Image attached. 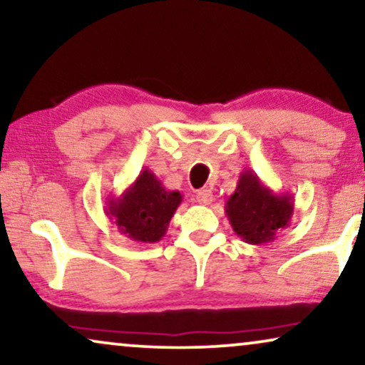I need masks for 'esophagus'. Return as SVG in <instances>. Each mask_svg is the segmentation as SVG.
<instances>
[{
    "mask_svg": "<svg viewBox=\"0 0 365 365\" xmlns=\"http://www.w3.org/2000/svg\"><path fill=\"white\" fill-rule=\"evenodd\" d=\"M196 201L199 204H204V206H206V204H211V201H212L211 189H199V191L196 192Z\"/></svg>",
    "mask_w": 365,
    "mask_h": 365,
    "instance_id": "34e87169",
    "label": "esophagus"
}]
</instances>
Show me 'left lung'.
Segmentation results:
<instances>
[{
    "label": "left lung",
    "instance_id": "obj_1",
    "mask_svg": "<svg viewBox=\"0 0 365 365\" xmlns=\"http://www.w3.org/2000/svg\"><path fill=\"white\" fill-rule=\"evenodd\" d=\"M294 212L289 192H274L251 169L239 176L237 187L226 201V214L234 232L244 242L266 244L286 229Z\"/></svg>",
    "mask_w": 365,
    "mask_h": 365
}]
</instances>
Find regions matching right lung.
Returning <instances> with one entry per match:
<instances>
[{"mask_svg":"<svg viewBox=\"0 0 365 365\" xmlns=\"http://www.w3.org/2000/svg\"><path fill=\"white\" fill-rule=\"evenodd\" d=\"M181 201V192L169 191L156 174L144 168L121 196L108 199L106 214L124 236L151 244L164 237Z\"/></svg>","mask_w":365,"mask_h":365,"instance_id":"obj_1","label":"right lung"}]
</instances>
